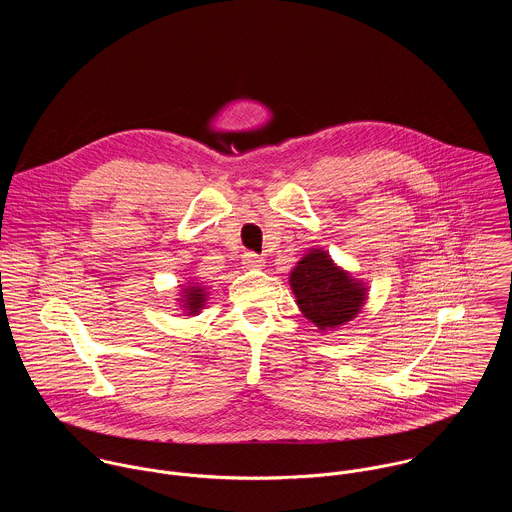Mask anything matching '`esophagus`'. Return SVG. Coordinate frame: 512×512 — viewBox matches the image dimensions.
<instances>
[{
  "instance_id": "1",
  "label": "esophagus",
  "mask_w": 512,
  "mask_h": 512,
  "mask_svg": "<svg viewBox=\"0 0 512 512\" xmlns=\"http://www.w3.org/2000/svg\"><path fill=\"white\" fill-rule=\"evenodd\" d=\"M244 264H246L248 268H260V266H264V258L258 256V254H254V252H246V254H244Z\"/></svg>"
}]
</instances>
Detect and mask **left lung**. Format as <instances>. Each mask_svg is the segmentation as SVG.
I'll list each match as a JSON object with an SVG mask.
<instances>
[{
  "label": "left lung",
  "mask_w": 512,
  "mask_h": 512,
  "mask_svg": "<svg viewBox=\"0 0 512 512\" xmlns=\"http://www.w3.org/2000/svg\"><path fill=\"white\" fill-rule=\"evenodd\" d=\"M290 286L303 317L321 331L355 319L366 299L365 284L335 266L323 250H311L297 262Z\"/></svg>",
  "instance_id": "obj_1"
}]
</instances>
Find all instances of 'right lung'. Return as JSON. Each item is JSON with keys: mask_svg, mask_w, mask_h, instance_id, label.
<instances>
[{"mask_svg": "<svg viewBox=\"0 0 512 512\" xmlns=\"http://www.w3.org/2000/svg\"><path fill=\"white\" fill-rule=\"evenodd\" d=\"M205 297L207 293L203 288H197V286H189L185 292H183V307L189 311V315H197L199 309L203 307L205 303Z\"/></svg>", "mask_w": 512, "mask_h": 512, "instance_id": "1", "label": "right lung"}]
</instances>
